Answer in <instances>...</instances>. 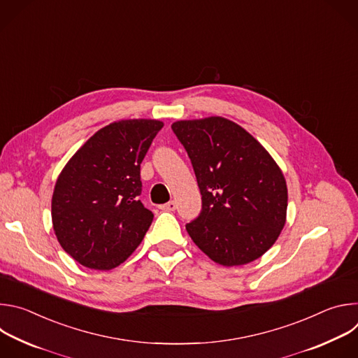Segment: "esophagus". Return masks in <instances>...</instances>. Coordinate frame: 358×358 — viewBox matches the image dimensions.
<instances>
[{
  "label": "esophagus",
  "mask_w": 358,
  "mask_h": 358,
  "mask_svg": "<svg viewBox=\"0 0 358 358\" xmlns=\"http://www.w3.org/2000/svg\"><path fill=\"white\" fill-rule=\"evenodd\" d=\"M176 208H177V203L174 201H170L160 207V210H163V211H176Z\"/></svg>",
  "instance_id": "obj_1"
}]
</instances>
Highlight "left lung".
<instances>
[{"label": "left lung", "mask_w": 358, "mask_h": 358, "mask_svg": "<svg viewBox=\"0 0 358 358\" xmlns=\"http://www.w3.org/2000/svg\"><path fill=\"white\" fill-rule=\"evenodd\" d=\"M191 160L202 195L185 225L194 243L222 266L261 258L286 222L287 187L265 147L220 116L171 124Z\"/></svg>", "instance_id": "left-lung-1"}]
</instances>
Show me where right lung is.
Returning <instances> with one entry per match:
<instances>
[{
    "mask_svg": "<svg viewBox=\"0 0 358 358\" xmlns=\"http://www.w3.org/2000/svg\"><path fill=\"white\" fill-rule=\"evenodd\" d=\"M163 122L131 119L96 131L66 163L52 195V224L80 265L110 271L123 264L152 222L144 208L140 164Z\"/></svg>",
    "mask_w": 358,
    "mask_h": 358,
    "instance_id": "right-lung-1",
    "label": "right lung"
}]
</instances>
